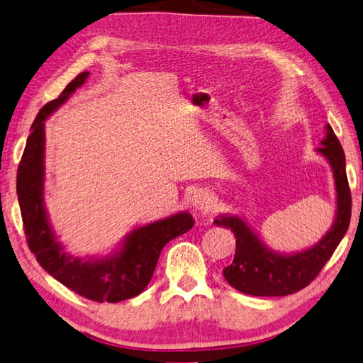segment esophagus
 <instances>
[{"label": "esophagus", "mask_w": 363, "mask_h": 363, "mask_svg": "<svg viewBox=\"0 0 363 363\" xmlns=\"http://www.w3.org/2000/svg\"><path fill=\"white\" fill-rule=\"evenodd\" d=\"M211 196L207 189H197L196 193L191 196V208L196 213H207L211 210Z\"/></svg>", "instance_id": "esophagus-1"}]
</instances>
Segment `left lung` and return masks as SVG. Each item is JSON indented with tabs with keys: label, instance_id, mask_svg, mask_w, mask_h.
I'll return each mask as SVG.
<instances>
[{
	"label": "left lung",
	"instance_id": "obj_1",
	"mask_svg": "<svg viewBox=\"0 0 363 363\" xmlns=\"http://www.w3.org/2000/svg\"><path fill=\"white\" fill-rule=\"evenodd\" d=\"M316 152L330 164L335 179L337 211L332 228L311 248L286 255L269 248L243 218L216 216L213 223L230 229L235 235L234 261L223 270L225 281L232 288L257 297L289 296L308 286L337 250L350 228L351 191L346 177L345 152L330 125H325V138Z\"/></svg>",
	"mask_w": 363,
	"mask_h": 363
}]
</instances>
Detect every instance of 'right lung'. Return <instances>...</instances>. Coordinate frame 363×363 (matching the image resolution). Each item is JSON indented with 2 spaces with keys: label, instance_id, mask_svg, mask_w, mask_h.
I'll return each mask as SVG.
<instances>
[{
  "label": "right lung",
  "instance_id": "obj_1",
  "mask_svg": "<svg viewBox=\"0 0 363 363\" xmlns=\"http://www.w3.org/2000/svg\"><path fill=\"white\" fill-rule=\"evenodd\" d=\"M90 72H80L57 99L40 108L17 170V196L28 246L40 267L66 288L93 302L117 303L133 298L147 288L158 264L161 250L172 238L188 232L194 220L179 211L164 220L133 229L117 250L107 256L74 257L57 240L44 203L45 120L86 82Z\"/></svg>",
  "mask_w": 363,
  "mask_h": 363
}]
</instances>
